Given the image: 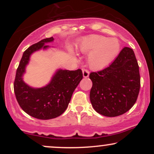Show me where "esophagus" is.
Returning <instances> with one entry per match:
<instances>
[{
  "mask_svg": "<svg viewBox=\"0 0 154 154\" xmlns=\"http://www.w3.org/2000/svg\"><path fill=\"white\" fill-rule=\"evenodd\" d=\"M82 75H83V77H85V78H86V77H89L90 72L88 69H82Z\"/></svg>",
  "mask_w": 154,
  "mask_h": 154,
  "instance_id": "1",
  "label": "esophagus"
}]
</instances>
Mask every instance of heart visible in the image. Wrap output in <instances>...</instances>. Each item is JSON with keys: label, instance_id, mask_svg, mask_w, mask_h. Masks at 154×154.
<instances>
[{"label": "heart", "instance_id": "b5f03b06", "mask_svg": "<svg viewBox=\"0 0 154 154\" xmlns=\"http://www.w3.org/2000/svg\"><path fill=\"white\" fill-rule=\"evenodd\" d=\"M79 50L84 54L90 53L88 56L90 67L100 70L109 66L116 59L121 50V44L116 38L92 35L83 39Z\"/></svg>", "mask_w": 154, "mask_h": 154}]
</instances>
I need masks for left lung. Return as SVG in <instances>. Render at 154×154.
<instances>
[{
    "instance_id": "8db88e82",
    "label": "left lung",
    "mask_w": 154,
    "mask_h": 154,
    "mask_svg": "<svg viewBox=\"0 0 154 154\" xmlns=\"http://www.w3.org/2000/svg\"><path fill=\"white\" fill-rule=\"evenodd\" d=\"M93 86L90 98L93 109L101 115L114 117L133 106L140 87L139 66L132 48L125 47L111 64L91 72Z\"/></svg>"
}]
</instances>
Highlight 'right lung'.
I'll list each match as a JSON object with an SVG mask.
<instances>
[{"label":"right lung","mask_w":154,"mask_h":154,"mask_svg":"<svg viewBox=\"0 0 154 154\" xmlns=\"http://www.w3.org/2000/svg\"><path fill=\"white\" fill-rule=\"evenodd\" d=\"M51 37L33 44L24 51L17 69L14 89L17 101L27 114L39 119H51L63 114L68 106L75 88L82 79L80 69L75 71L59 69L46 86L34 88L23 81V75L31 54L41 48L46 49L47 43L54 41Z\"/></svg>","instance_id":"obj_1"}]
</instances>
